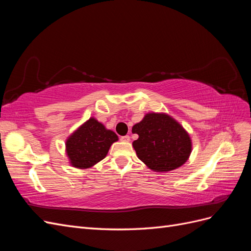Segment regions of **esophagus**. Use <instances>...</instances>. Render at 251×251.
Returning a JSON list of instances; mask_svg holds the SVG:
<instances>
[{"label":"esophagus","instance_id":"esophagus-1","mask_svg":"<svg viewBox=\"0 0 251 251\" xmlns=\"http://www.w3.org/2000/svg\"><path fill=\"white\" fill-rule=\"evenodd\" d=\"M130 139H131V137L128 135H126V136H123V137H120V140L124 141V142H128V141H130Z\"/></svg>","mask_w":251,"mask_h":251}]
</instances>
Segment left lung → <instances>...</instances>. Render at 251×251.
<instances>
[{
	"label": "left lung",
	"mask_w": 251,
	"mask_h": 251,
	"mask_svg": "<svg viewBox=\"0 0 251 251\" xmlns=\"http://www.w3.org/2000/svg\"><path fill=\"white\" fill-rule=\"evenodd\" d=\"M138 134L133 148L149 169L158 173L176 170L192 153L189 134L177 120L165 113H148L132 127Z\"/></svg>",
	"instance_id": "left-lung-1"
}]
</instances>
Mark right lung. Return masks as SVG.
Returning a JSON list of instances; mask_svg holds the SVG:
<instances>
[{
    "label": "right lung",
    "instance_id": "obj_1",
    "mask_svg": "<svg viewBox=\"0 0 251 251\" xmlns=\"http://www.w3.org/2000/svg\"><path fill=\"white\" fill-rule=\"evenodd\" d=\"M118 136L91 117L74 131L66 141V153L70 164L76 169L92 168L107 156Z\"/></svg>",
    "mask_w": 251,
    "mask_h": 251
}]
</instances>
